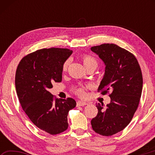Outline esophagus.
<instances>
[{"instance_id":"1","label":"esophagus","mask_w":155,"mask_h":155,"mask_svg":"<svg viewBox=\"0 0 155 155\" xmlns=\"http://www.w3.org/2000/svg\"><path fill=\"white\" fill-rule=\"evenodd\" d=\"M77 104V106H85V105H87V104H88V103H87V102L78 101Z\"/></svg>"}]
</instances>
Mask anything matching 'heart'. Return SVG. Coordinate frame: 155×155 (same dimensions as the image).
I'll use <instances>...</instances> for the list:
<instances>
[{
  "mask_svg": "<svg viewBox=\"0 0 155 155\" xmlns=\"http://www.w3.org/2000/svg\"><path fill=\"white\" fill-rule=\"evenodd\" d=\"M83 64L85 65V67L87 68L90 66H96L98 65V61H96V59L94 58V57H91V55H89V54H85L82 57ZM70 59H67L66 61H65L64 64L62 65V70L64 72L67 71L68 66L70 65ZM89 86H83V85H78L74 87V92L78 94V96H84L85 95V91L86 89H87Z\"/></svg>",
  "mask_w": 155,
  "mask_h": 155,
  "instance_id": "1",
  "label": "heart"
}]
</instances>
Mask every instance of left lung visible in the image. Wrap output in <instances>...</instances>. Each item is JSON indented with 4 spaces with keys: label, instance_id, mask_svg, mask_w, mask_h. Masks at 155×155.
I'll list each match as a JSON object with an SVG mask.
<instances>
[{
    "label": "left lung",
    "instance_id": "obj_1",
    "mask_svg": "<svg viewBox=\"0 0 155 155\" xmlns=\"http://www.w3.org/2000/svg\"><path fill=\"white\" fill-rule=\"evenodd\" d=\"M91 51L103 61L104 74L98 90L110 91V103H96L98 114L91 120L93 130L111 136L122 130L132 120L143 87L141 71L135 57L114 44L93 46Z\"/></svg>",
    "mask_w": 155,
    "mask_h": 155
}]
</instances>
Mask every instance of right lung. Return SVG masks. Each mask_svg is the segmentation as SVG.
Wrapping results in <instances>:
<instances>
[{"label": "right lung", "instance_id": "right-lung-1", "mask_svg": "<svg viewBox=\"0 0 155 155\" xmlns=\"http://www.w3.org/2000/svg\"><path fill=\"white\" fill-rule=\"evenodd\" d=\"M72 53L68 48L41 49L21 60L15 73V89L23 110L40 129L57 135L68 127V115L76 107L71 98L56 99L48 91L61 82L62 65Z\"/></svg>", "mask_w": 155, "mask_h": 155}]
</instances>
